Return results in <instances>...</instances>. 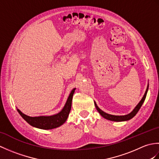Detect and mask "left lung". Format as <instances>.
Here are the masks:
<instances>
[{
  "mask_svg": "<svg viewBox=\"0 0 159 159\" xmlns=\"http://www.w3.org/2000/svg\"><path fill=\"white\" fill-rule=\"evenodd\" d=\"M148 87H149V84H148L147 86V89L146 90V92H145L144 95L143 96L142 98L140 100V102L137 104V105L134 108V109L131 111L130 113H128L127 115H125V116H113V115H111V114H108L105 112H104L103 111L101 110L100 108L97 106V104L96 103L95 101H94V104H95V107L96 108L97 111H98V113L102 116L105 119L110 120V121H127L132 119L135 115L137 113L138 111L140 109L141 107L142 106V104L144 102L145 99H146V97L147 95L148 91Z\"/></svg>",
  "mask_w": 159,
  "mask_h": 159,
  "instance_id": "left-lung-1",
  "label": "left lung"
}]
</instances>
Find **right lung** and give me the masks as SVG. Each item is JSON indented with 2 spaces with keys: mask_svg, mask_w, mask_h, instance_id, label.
Returning <instances> with one entry per match:
<instances>
[{
  "mask_svg": "<svg viewBox=\"0 0 159 159\" xmlns=\"http://www.w3.org/2000/svg\"><path fill=\"white\" fill-rule=\"evenodd\" d=\"M75 89L76 88H74L71 91L65 105L63 107L61 111H59L58 113L52 115V116L31 117L23 113L18 109H17V111H18L20 116L22 117L23 119L33 127L43 130H50L53 129V128H56L61 126L65 123L67 117H68L71 110V106H72V97L74 92H75Z\"/></svg>",
  "mask_w": 159,
  "mask_h": 159,
  "instance_id": "add662e5",
  "label": "right lung"
}]
</instances>
